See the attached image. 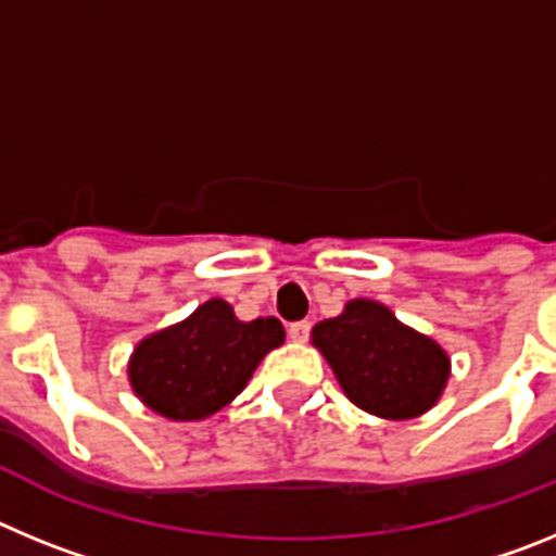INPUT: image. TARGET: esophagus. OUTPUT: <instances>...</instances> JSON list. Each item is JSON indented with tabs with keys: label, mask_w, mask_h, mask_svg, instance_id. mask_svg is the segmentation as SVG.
I'll return each instance as SVG.
<instances>
[{
	"label": "esophagus",
	"mask_w": 556,
	"mask_h": 556,
	"mask_svg": "<svg viewBox=\"0 0 556 556\" xmlns=\"http://www.w3.org/2000/svg\"><path fill=\"white\" fill-rule=\"evenodd\" d=\"M287 331H289V337L294 339V342H306V339H308V331H312V323H308V320L292 323V326H289Z\"/></svg>",
	"instance_id": "obj_1"
}]
</instances>
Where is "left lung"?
Returning <instances> with one entry per match:
<instances>
[{"label": "left lung", "mask_w": 556, "mask_h": 556, "mask_svg": "<svg viewBox=\"0 0 556 556\" xmlns=\"http://www.w3.org/2000/svg\"><path fill=\"white\" fill-rule=\"evenodd\" d=\"M312 342L353 404L387 420L429 412L448 381V353L365 298L348 303L339 317L317 323Z\"/></svg>", "instance_id": "left-lung-1"}]
</instances>
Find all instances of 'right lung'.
<instances>
[{
	"mask_svg": "<svg viewBox=\"0 0 556 556\" xmlns=\"http://www.w3.org/2000/svg\"><path fill=\"white\" fill-rule=\"evenodd\" d=\"M281 342L283 326L275 317L242 323L214 298L184 323L141 339L127 376L152 412L169 420H203L228 406Z\"/></svg>",
	"mask_w": 556,
	"mask_h": 556,
	"instance_id": "obj_1",
	"label": "right lung"
}]
</instances>
